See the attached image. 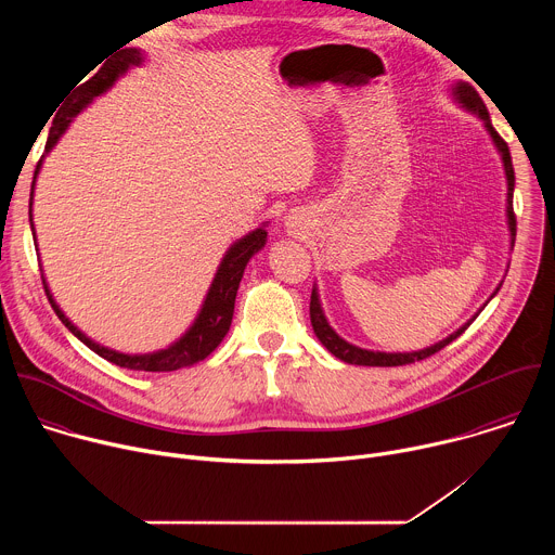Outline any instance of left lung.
I'll use <instances>...</instances> for the list:
<instances>
[{
    "instance_id": "1",
    "label": "left lung",
    "mask_w": 555,
    "mask_h": 555,
    "mask_svg": "<svg viewBox=\"0 0 555 555\" xmlns=\"http://www.w3.org/2000/svg\"><path fill=\"white\" fill-rule=\"evenodd\" d=\"M454 94H456V99H459L467 109H472L474 114L481 116V120L486 122V127H488L492 140H494V144L499 146V151H501V155H503L505 176H507V219H509L512 246H514V242H516V215H514V182H516V178H514V165H512L509 146H507V142L499 135V131L492 127L488 107H486V103L481 101V96H479L477 90H474V88L467 86V83H459V86L454 88ZM499 289H501V285L496 287V292H499ZM496 292H494V294H496ZM494 294H492V296H494ZM309 319H311L313 334L319 336V340H321L336 358H340L343 362L362 364V366H402V364H413V362L426 360V358H430L433 353L441 351V349H443L446 345H450L452 340H456V338L469 327V323H472V321H469L467 325H463L461 330H456V332H454L452 336H448L446 340H441V343H437V345H433V347H428V349H422V351H413V353H379V351H366V349L353 347V345H349L347 340H343V338L330 327V323H327V319H325V313H323V309H321V302H319V292H315V289H311Z\"/></svg>"
}]
</instances>
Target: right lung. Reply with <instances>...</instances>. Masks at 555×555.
Instances as JSON below:
<instances>
[{
  "label": "right lung",
  "instance_id": "obj_1",
  "mask_svg": "<svg viewBox=\"0 0 555 555\" xmlns=\"http://www.w3.org/2000/svg\"><path fill=\"white\" fill-rule=\"evenodd\" d=\"M140 63V52L133 50V48H127V50H120L116 52V56H112L92 78H88V81L78 88L74 92V96L69 99L67 107L63 109V114H56L52 127H50V135H48V142H46V151L52 149V144L59 140V135L65 131L67 122L72 120V116H76L78 112H81L94 96L103 94L109 86H114V81L118 78V74H122L129 65H135ZM39 167H41V160L35 169V178L39 173ZM33 189H35V182H33ZM33 189H30V208H33ZM30 228H33V212H30ZM268 240V232L263 228H257L255 232L246 234L242 242H236L223 257L217 274H215V281L208 289V296L204 300V307L197 315L195 325L186 332L184 338H180L173 347L165 349V351H157V353H146V356H127V353H116L112 349H105L96 343H92L86 334L78 332L65 315L63 311L56 307V302L52 300L50 292H48V285L43 281V289H46V296L50 300V305L54 307L56 315L61 319V323L78 338L83 345H88L94 353H99L101 358H105L107 362L112 364H118V366H125V369H133V371H153V373H163V371H176V369H182V366H191L199 360H204L208 353H212L217 349V345L223 340V336L228 334L230 330V323H232V313H234V298H236V289H240V281L244 276V270H246V263L250 261V257L255 253H259L263 248Z\"/></svg>",
  "mask_w": 555,
  "mask_h": 555
}]
</instances>
